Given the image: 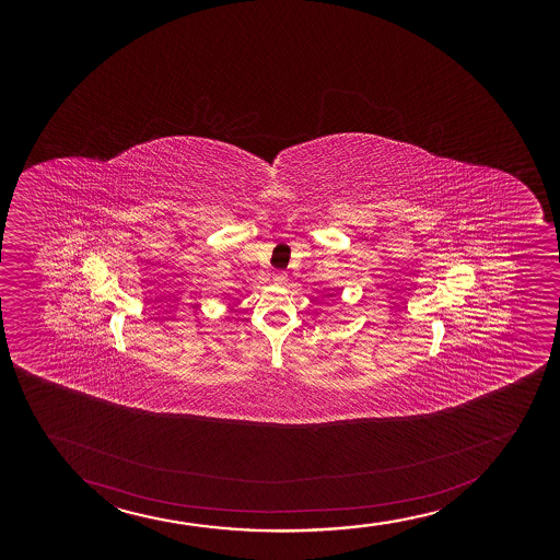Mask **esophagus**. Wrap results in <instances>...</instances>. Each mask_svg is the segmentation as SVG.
Returning <instances> with one entry per match:
<instances>
[{
  "label": "esophagus",
  "mask_w": 560,
  "mask_h": 560,
  "mask_svg": "<svg viewBox=\"0 0 560 560\" xmlns=\"http://www.w3.org/2000/svg\"><path fill=\"white\" fill-rule=\"evenodd\" d=\"M272 282L285 283V282H288V275H285V272H277V275H275V277H272Z\"/></svg>",
  "instance_id": "esophagus-1"
}]
</instances>
